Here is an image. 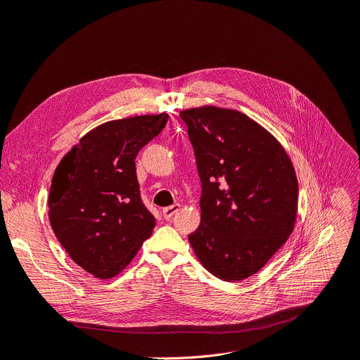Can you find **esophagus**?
<instances>
[{"label":"esophagus","instance_id":"esophagus-1","mask_svg":"<svg viewBox=\"0 0 360 360\" xmlns=\"http://www.w3.org/2000/svg\"><path fill=\"white\" fill-rule=\"evenodd\" d=\"M179 205H172V206H167V207H165L163 209V218L165 219H170L173 215L176 214V212L179 210Z\"/></svg>","mask_w":360,"mask_h":360}]
</instances>
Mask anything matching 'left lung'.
<instances>
[{
    "label": "left lung",
    "mask_w": 360,
    "mask_h": 360,
    "mask_svg": "<svg viewBox=\"0 0 360 360\" xmlns=\"http://www.w3.org/2000/svg\"><path fill=\"white\" fill-rule=\"evenodd\" d=\"M179 115L202 181V221L188 240L209 273L243 281L294 231L295 169L281 142L242 112L206 105Z\"/></svg>",
    "instance_id": "1"
}]
</instances>
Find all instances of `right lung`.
<instances>
[{
    "mask_svg": "<svg viewBox=\"0 0 360 360\" xmlns=\"http://www.w3.org/2000/svg\"><path fill=\"white\" fill-rule=\"evenodd\" d=\"M167 114L103 123L65 154L51 179L49 219L59 243L98 278L123 271L153 233L135 158L167 123Z\"/></svg>",
    "mask_w": 360,
    "mask_h": 360,
    "instance_id": "add662e5",
    "label": "right lung"
}]
</instances>
